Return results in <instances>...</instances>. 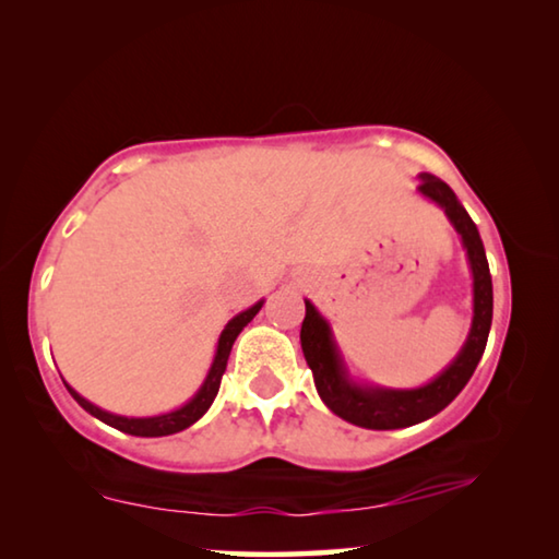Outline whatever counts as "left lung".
<instances>
[{"mask_svg": "<svg viewBox=\"0 0 559 559\" xmlns=\"http://www.w3.org/2000/svg\"><path fill=\"white\" fill-rule=\"evenodd\" d=\"M418 189L425 197L440 203L445 209L448 218L453 221L455 231L463 236V246L467 248V259L473 269V288H475V316L473 328L467 335L465 348L453 360L445 373H440L432 383L418 391H383V388H360L350 383L345 376L338 350H335L331 328L318 316L316 308L306 300V318L300 325V348L308 368L313 370V383L323 403L358 428L368 430H395L407 425L423 423L440 413L442 407L455 401V395L467 385V380L475 373L480 362L487 333L492 323V278L490 265L485 259V248L477 234V226L467 211L460 206L453 189L445 181H440L432 174H420Z\"/></svg>", "mask_w": 559, "mask_h": 559, "instance_id": "8db88e82", "label": "left lung"}]
</instances>
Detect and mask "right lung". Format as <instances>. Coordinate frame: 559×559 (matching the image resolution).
<instances>
[{"label": "right lung", "mask_w": 559, "mask_h": 559, "mask_svg": "<svg viewBox=\"0 0 559 559\" xmlns=\"http://www.w3.org/2000/svg\"><path fill=\"white\" fill-rule=\"evenodd\" d=\"M261 306H263V300H261V304L248 308V311L238 313L234 321H228V325L224 328V333H221V338H218V350H216L214 366H211L206 380H203L201 391L193 395L183 407H179V411L166 413V415H156V418H121V415H111V413L102 411V407H96L88 401H84L82 395L67 385L69 393H72L74 401L82 405L86 413H92L94 418H99L102 423L111 425V428H117L121 432H129V436L162 438V436H174V432H181V430L189 428V425L197 423L201 415L209 411L211 403H214V397H216L218 388H221V378H224V373H226V362H228V356H231L234 341L238 338V333H241L243 328L253 321V316L261 311Z\"/></svg>", "instance_id": "add662e5"}]
</instances>
